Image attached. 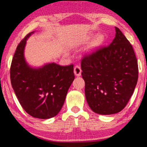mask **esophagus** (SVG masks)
Listing matches in <instances>:
<instances>
[{
	"mask_svg": "<svg viewBox=\"0 0 147 147\" xmlns=\"http://www.w3.org/2000/svg\"><path fill=\"white\" fill-rule=\"evenodd\" d=\"M82 69L79 65H76L74 68V73L76 76H80L81 75Z\"/></svg>",
	"mask_w": 147,
	"mask_h": 147,
	"instance_id": "1",
	"label": "esophagus"
}]
</instances>
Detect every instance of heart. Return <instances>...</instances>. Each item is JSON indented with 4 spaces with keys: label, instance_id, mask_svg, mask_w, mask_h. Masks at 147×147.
I'll return each instance as SVG.
<instances>
[{
    "label": "heart",
    "instance_id": "b5f03b06",
    "mask_svg": "<svg viewBox=\"0 0 147 147\" xmlns=\"http://www.w3.org/2000/svg\"><path fill=\"white\" fill-rule=\"evenodd\" d=\"M105 40L104 36L102 34L98 35L96 38H94L93 41L91 42L90 45H89V49L90 51H94L97 49L98 47H100L103 44Z\"/></svg>",
    "mask_w": 147,
    "mask_h": 147
}]
</instances>
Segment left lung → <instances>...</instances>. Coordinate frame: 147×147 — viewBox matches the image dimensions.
<instances>
[{
	"label": "left lung",
	"mask_w": 147,
	"mask_h": 147,
	"mask_svg": "<svg viewBox=\"0 0 147 147\" xmlns=\"http://www.w3.org/2000/svg\"><path fill=\"white\" fill-rule=\"evenodd\" d=\"M109 46L98 47L82 58V75L89 106L100 115L124 108L138 79V65L130 42L117 27Z\"/></svg>",
	"instance_id": "1"
}]
</instances>
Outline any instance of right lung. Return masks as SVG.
<instances>
[{"mask_svg":"<svg viewBox=\"0 0 147 147\" xmlns=\"http://www.w3.org/2000/svg\"><path fill=\"white\" fill-rule=\"evenodd\" d=\"M30 32L17 46L10 67L11 84L19 103L35 118L47 119L58 114L74 79V65L51 63L33 69L24 59V49Z\"/></svg>","mask_w":147,"mask_h":147,"instance_id":"1","label":"right lung"}]
</instances>
